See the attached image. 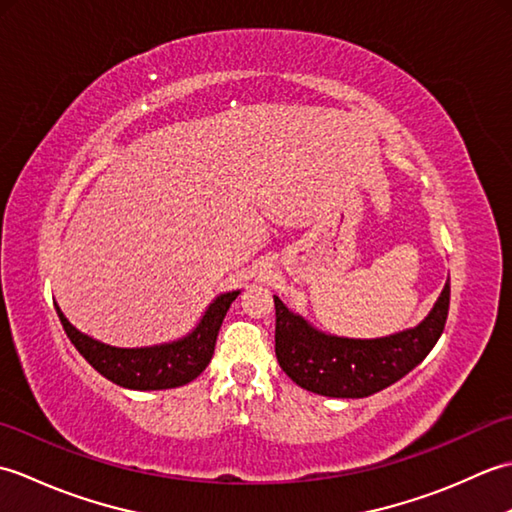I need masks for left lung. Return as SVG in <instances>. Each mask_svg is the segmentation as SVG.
<instances>
[{
	"label": "left lung",
	"mask_w": 512,
	"mask_h": 512,
	"mask_svg": "<svg viewBox=\"0 0 512 512\" xmlns=\"http://www.w3.org/2000/svg\"><path fill=\"white\" fill-rule=\"evenodd\" d=\"M447 281L418 328L374 341L325 336L275 297V354L281 369L303 389L332 398H365L409 374L438 343L449 317Z\"/></svg>",
	"instance_id": "obj_1"
}]
</instances>
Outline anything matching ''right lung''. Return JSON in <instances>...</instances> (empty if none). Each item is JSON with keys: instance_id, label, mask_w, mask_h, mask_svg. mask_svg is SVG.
Returning <instances> with one entry per match:
<instances>
[{"instance_id": "1", "label": "right lung", "mask_w": 512, "mask_h": 512, "mask_svg": "<svg viewBox=\"0 0 512 512\" xmlns=\"http://www.w3.org/2000/svg\"><path fill=\"white\" fill-rule=\"evenodd\" d=\"M237 295L239 290L217 297L198 323V328L189 336H184L182 341L156 347H140V350H123V347L94 341L90 336L72 328L59 306L54 308H57L59 321L68 339L96 372L121 387L147 391L187 385L204 372L213 358L215 339L226 317V310L231 308Z\"/></svg>"}]
</instances>
